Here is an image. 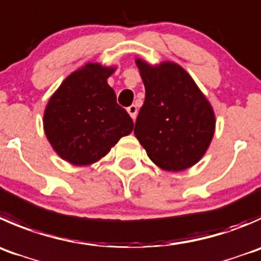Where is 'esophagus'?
<instances>
[{"label":"esophagus","instance_id":"34e87169","mask_svg":"<svg viewBox=\"0 0 261 261\" xmlns=\"http://www.w3.org/2000/svg\"><path fill=\"white\" fill-rule=\"evenodd\" d=\"M127 112H128V115L131 116V118H133V120H135L136 115H138V107H136L135 105L130 106V107L127 108Z\"/></svg>","mask_w":261,"mask_h":261}]
</instances>
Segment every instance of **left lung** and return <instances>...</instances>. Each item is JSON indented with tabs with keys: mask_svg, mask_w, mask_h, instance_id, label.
Listing matches in <instances>:
<instances>
[{
	"mask_svg": "<svg viewBox=\"0 0 261 261\" xmlns=\"http://www.w3.org/2000/svg\"><path fill=\"white\" fill-rule=\"evenodd\" d=\"M145 100L135 123L136 139L159 168L178 172L198 163L213 139L216 115L194 79L174 62L135 60Z\"/></svg>",
	"mask_w": 261,
	"mask_h": 261,
	"instance_id": "obj_1",
	"label": "left lung"
}]
</instances>
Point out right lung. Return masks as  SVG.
Segmentation results:
<instances>
[{
	"label": "right lung",
	"instance_id": "obj_1",
	"mask_svg": "<svg viewBox=\"0 0 261 261\" xmlns=\"http://www.w3.org/2000/svg\"><path fill=\"white\" fill-rule=\"evenodd\" d=\"M116 67L88 62L63 80L45 106L43 127L53 150L74 166L95 163L134 122L107 79Z\"/></svg>",
	"mask_w": 261,
	"mask_h": 261
}]
</instances>
